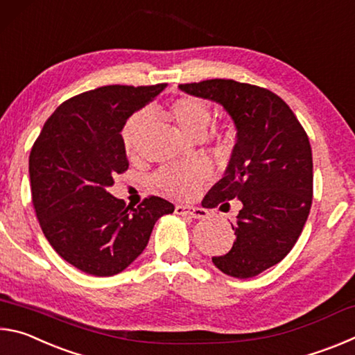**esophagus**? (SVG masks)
I'll return each mask as SVG.
<instances>
[{
    "label": "esophagus",
    "instance_id": "obj_1",
    "mask_svg": "<svg viewBox=\"0 0 355 355\" xmlns=\"http://www.w3.org/2000/svg\"><path fill=\"white\" fill-rule=\"evenodd\" d=\"M175 213L182 214V216H189V218H194V219H202V218H207V216H208V211L205 208L188 207V205H177Z\"/></svg>",
    "mask_w": 355,
    "mask_h": 355
}]
</instances>
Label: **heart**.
<instances>
[{
	"instance_id": "obj_1",
	"label": "heart",
	"mask_w": 355,
	"mask_h": 355,
	"mask_svg": "<svg viewBox=\"0 0 355 355\" xmlns=\"http://www.w3.org/2000/svg\"><path fill=\"white\" fill-rule=\"evenodd\" d=\"M169 116L183 133L192 137L205 136L213 120L211 107L207 101L197 97H180L169 106ZM148 123L146 112H135L122 128V144L127 155L135 156L139 152L144 130ZM209 177V166L205 161H192L189 164L171 166L161 169L153 177L155 184L166 194L177 199L191 197Z\"/></svg>"
}]
</instances>
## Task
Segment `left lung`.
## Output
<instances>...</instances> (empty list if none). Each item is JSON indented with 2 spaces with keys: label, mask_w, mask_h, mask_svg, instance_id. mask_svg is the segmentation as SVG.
I'll use <instances>...</instances> for the list:
<instances>
[{
  "label": "left lung",
  "mask_w": 355,
  "mask_h": 355,
  "mask_svg": "<svg viewBox=\"0 0 355 355\" xmlns=\"http://www.w3.org/2000/svg\"><path fill=\"white\" fill-rule=\"evenodd\" d=\"M196 97L218 101L235 122L238 141L225 175L205 196L207 208L239 199L236 241L214 266L249 279L290 254L307 222L313 199L309 136L291 107L268 89L233 80L180 84Z\"/></svg>",
  "instance_id": "1"
}]
</instances>
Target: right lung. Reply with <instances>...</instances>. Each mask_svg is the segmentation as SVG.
Segmentation results:
<instances>
[{
    "label": "right lung",
    "mask_w": 355,
    "mask_h": 355,
    "mask_svg": "<svg viewBox=\"0 0 355 355\" xmlns=\"http://www.w3.org/2000/svg\"><path fill=\"white\" fill-rule=\"evenodd\" d=\"M166 84L103 86L65 100L29 155L33 205L45 238L80 271L110 277L142 254L155 222L175 207L148 196L127 207L106 189L128 169L122 144L127 119Z\"/></svg>",
    "instance_id": "obj_1"
}]
</instances>
